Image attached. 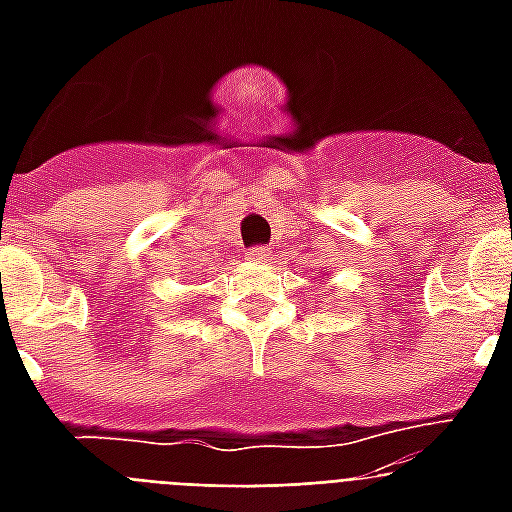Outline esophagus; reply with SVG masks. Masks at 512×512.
I'll list each match as a JSON object with an SVG mask.
<instances>
[{"mask_svg":"<svg viewBox=\"0 0 512 512\" xmlns=\"http://www.w3.org/2000/svg\"><path fill=\"white\" fill-rule=\"evenodd\" d=\"M268 257H271V249L265 247H252L247 252L249 263H268Z\"/></svg>","mask_w":512,"mask_h":512,"instance_id":"1","label":"esophagus"}]
</instances>
